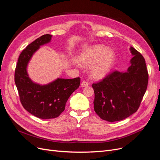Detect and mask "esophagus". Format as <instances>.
Listing matches in <instances>:
<instances>
[{
	"label": "esophagus",
	"instance_id": "obj_1",
	"mask_svg": "<svg viewBox=\"0 0 160 160\" xmlns=\"http://www.w3.org/2000/svg\"><path fill=\"white\" fill-rule=\"evenodd\" d=\"M88 85H89V83H88V81H82L81 83V86L82 87V88H85V87H87Z\"/></svg>",
	"mask_w": 160,
	"mask_h": 160
}]
</instances>
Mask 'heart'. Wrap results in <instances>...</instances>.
<instances>
[{
    "mask_svg": "<svg viewBox=\"0 0 160 160\" xmlns=\"http://www.w3.org/2000/svg\"><path fill=\"white\" fill-rule=\"evenodd\" d=\"M115 53L109 47L95 45L86 49L77 57V62L83 67L91 66L90 75L95 79L107 76L113 68Z\"/></svg>",
    "mask_w": 160,
    "mask_h": 160,
    "instance_id": "1",
    "label": "heart"
}]
</instances>
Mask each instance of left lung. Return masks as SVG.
Listing matches in <instances>:
<instances>
[{"mask_svg": "<svg viewBox=\"0 0 160 160\" xmlns=\"http://www.w3.org/2000/svg\"><path fill=\"white\" fill-rule=\"evenodd\" d=\"M129 50L133 57L126 71H115L92 85L95 113L109 122L123 120L136 112L147 89L146 61L133 47Z\"/></svg>", "mask_w": 160, "mask_h": 160, "instance_id": "8db88e82", "label": "left lung"}]
</instances>
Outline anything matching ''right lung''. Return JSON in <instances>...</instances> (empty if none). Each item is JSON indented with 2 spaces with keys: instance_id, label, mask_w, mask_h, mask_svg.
Returning <instances> with one entry per match:
<instances>
[{
  "instance_id": "obj_1",
  "label": "right lung",
  "mask_w": 160,
  "mask_h": 160,
  "mask_svg": "<svg viewBox=\"0 0 160 160\" xmlns=\"http://www.w3.org/2000/svg\"><path fill=\"white\" fill-rule=\"evenodd\" d=\"M52 35H44L32 42L19 55L14 72V82L23 108L40 119L57 118L65 110L70 95L79 88L80 78L62 79L47 85H40L28 77V62L40 47L49 42Z\"/></svg>"
}]
</instances>
